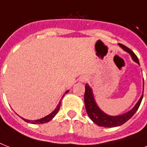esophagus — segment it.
Segmentation results:
<instances>
[{
  "mask_svg": "<svg viewBox=\"0 0 147 147\" xmlns=\"http://www.w3.org/2000/svg\"><path fill=\"white\" fill-rule=\"evenodd\" d=\"M87 81V78L85 77V76H82V78H81V82H85Z\"/></svg>",
  "mask_w": 147,
  "mask_h": 147,
  "instance_id": "1",
  "label": "esophagus"
}]
</instances>
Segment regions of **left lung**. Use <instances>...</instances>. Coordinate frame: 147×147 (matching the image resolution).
I'll list each match as a JSON object with an SVG mask.
<instances>
[{
    "label": "left lung",
    "instance_id": "left-lung-1",
    "mask_svg": "<svg viewBox=\"0 0 147 147\" xmlns=\"http://www.w3.org/2000/svg\"><path fill=\"white\" fill-rule=\"evenodd\" d=\"M119 46L123 50L127 52L131 55V58L133 59V60L140 65L138 58L131 49H129L128 47H125L124 45L121 44V43H119ZM85 88V98H85V105L88 115L89 117V118L94 123H96L97 125H98L99 127H118V126H121L124 123H126L129 119H130L134 116V114L136 113L137 109L139 108L140 103L142 101V99H143V97H144V92H143L142 96L140 97L139 100L137 101L136 105L130 111H129L125 114L117 115V116H110L108 114H105V112H103L99 108V107L97 105L96 101L94 100L92 89L90 88L89 85L86 84Z\"/></svg>",
    "mask_w": 147,
    "mask_h": 147
}]
</instances>
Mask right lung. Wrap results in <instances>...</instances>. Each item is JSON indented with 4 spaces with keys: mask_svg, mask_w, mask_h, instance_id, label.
<instances>
[{
    "mask_svg": "<svg viewBox=\"0 0 147 147\" xmlns=\"http://www.w3.org/2000/svg\"><path fill=\"white\" fill-rule=\"evenodd\" d=\"M68 92H69V91L65 92V93L63 94V97H64V95L66 94V93H68ZM63 97H62V98H63ZM60 105H61V101H59V103L58 104L57 107H55V109L54 110L52 113H50L49 115H47V116L42 117V118L39 119V120H36V121H29V120H26V119H24V118L23 119H24V121H26V122H27V123H33V124H36V123L40 124V123H47V122H49V121H51V120H52V119H53L55 115H56V114H57L58 111H59V110L60 108Z\"/></svg>",
    "mask_w": 147,
    "mask_h": 147,
    "instance_id": "add662e5",
    "label": "right lung"
}]
</instances>
